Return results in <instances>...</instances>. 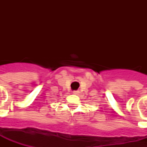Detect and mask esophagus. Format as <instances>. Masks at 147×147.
<instances>
[{"label":"esophagus","mask_w":147,"mask_h":147,"mask_svg":"<svg viewBox=\"0 0 147 147\" xmlns=\"http://www.w3.org/2000/svg\"><path fill=\"white\" fill-rule=\"evenodd\" d=\"M73 93L75 95H78L79 93H80V92L78 91V90H74V91H73Z\"/></svg>","instance_id":"34e87169"}]
</instances>
